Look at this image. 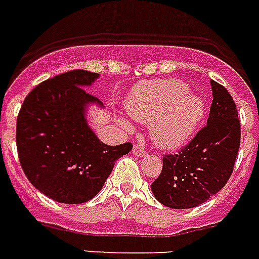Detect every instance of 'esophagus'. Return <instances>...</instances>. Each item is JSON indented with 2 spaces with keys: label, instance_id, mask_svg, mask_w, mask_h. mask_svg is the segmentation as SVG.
I'll return each mask as SVG.
<instances>
[{
  "label": "esophagus",
  "instance_id": "esophagus-1",
  "mask_svg": "<svg viewBox=\"0 0 259 259\" xmlns=\"http://www.w3.org/2000/svg\"><path fill=\"white\" fill-rule=\"evenodd\" d=\"M132 152L135 154L136 157H144V155H147L146 148H144L143 146H140V144H135V147H133Z\"/></svg>",
  "mask_w": 259,
  "mask_h": 259
}]
</instances>
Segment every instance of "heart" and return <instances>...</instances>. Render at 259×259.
Returning <instances> with one entry per match:
<instances>
[{
	"mask_svg": "<svg viewBox=\"0 0 259 259\" xmlns=\"http://www.w3.org/2000/svg\"><path fill=\"white\" fill-rule=\"evenodd\" d=\"M126 109L141 123H151L152 141L174 150L183 146L198 129L204 119L205 105L201 97L187 93L179 80H150L137 84L126 101ZM130 129L127 122H122Z\"/></svg>",
	"mask_w": 259,
	"mask_h": 259,
	"instance_id": "1",
	"label": "heart"
}]
</instances>
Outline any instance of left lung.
Returning <instances> with one entry per match:
<instances>
[{"instance_id": "1", "label": "left lung", "mask_w": 259, "mask_h": 259, "mask_svg": "<svg viewBox=\"0 0 259 259\" xmlns=\"http://www.w3.org/2000/svg\"><path fill=\"white\" fill-rule=\"evenodd\" d=\"M211 111L206 126L176 154L163 155L161 175L151 190L175 209L200 205L228 183L240 148V120L229 91L211 80Z\"/></svg>"}]
</instances>
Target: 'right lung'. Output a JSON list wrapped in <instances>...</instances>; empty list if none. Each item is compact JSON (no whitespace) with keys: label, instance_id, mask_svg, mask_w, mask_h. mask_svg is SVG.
I'll return each instance as SVG.
<instances>
[{"label":"right lung","instance_id":"obj_1","mask_svg":"<svg viewBox=\"0 0 259 259\" xmlns=\"http://www.w3.org/2000/svg\"><path fill=\"white\" fill-rule=\"evenodd\" d=\"M98 73L69 70L36 85L20 107L16 147L20 166L37 190L64 204L94 198L111 175L115 161L133 144L107 146L85 120L87 104L96 97L83 89Z\"/></svg>","mask_w":259,"mask_h":259}]
</instances>
